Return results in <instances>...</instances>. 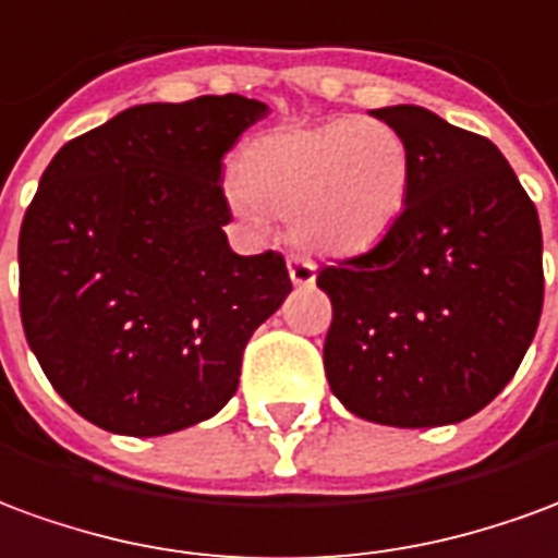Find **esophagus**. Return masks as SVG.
Masks as SVG:
<instances>
[{
  "instance_id": "esophagus-1",
  "label": "esophagus",
  "mask_w": 558,
  "mask_h": 558,
  "mask_svg": "<svg viewBox=\"0 0 558 558\" xmlns=\"http://www.w3.org/2000/svg\"><path fill=\"white\" fill-rule=\"evenodd\" d=\"M288 276L294 286H315V264L300 255H291L288 258Z\"/></svg>"
}]
</instances>
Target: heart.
<instances>
[{"label":"heart","mask_w":558,"mask_h":558,"mask_svg":"<svg viewBox=\"0 0 558 558\" xmlns=\"http://www.w3.org/2000/svg\"><path fill=\"white\" fill-rule=\"evenodd\" d=\"M412 195V153L385 120L291 125L248 141L228 204L258 228L264 209L291 219L300 246L354 258L385 240Z\"/></svg>","instance_id":"1"}]
</instances>
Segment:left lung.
<instances>
[{
    "instance_id": "1",
    "label": "left lung",
    "mask_w": 558,
    "mask_h": 558,
    "mask_svg": "<svg viewBox=\"0 0 558 558\" xmlns=\"http://www.w3.org/2000/svg\"><path fill=\"white\" fill-rule=\"evenodd\" d=\"M412 153V195L366 255L322 267L333 397L385 426L460 424L499 397L544 306L538 209L499 146L433 110H373Z\"/></svg>"
}]
</instances>
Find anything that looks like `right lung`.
<instances>
[{
  "mask_svg": "<svg viewBox=\"0 0 558 558\" xmlns=\"http://www.w3.org/2000/svg\"><path fill=\"white\" fill-rule=\"evenodd\" d=\"M270 113L243 96L134 105L59 149L20 228V318L57 393L120 436L222 412L243 349L291 294L236 255L222 156Z\"/></svg>",
  "mask_w": 558,
  "mask_h": 558,
  "instance_id": "obj_1",
  "label": "right lung"
}]
</instances>
